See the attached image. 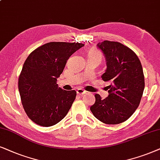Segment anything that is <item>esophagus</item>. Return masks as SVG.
<instances>
[{
  "mask_svg": "<svg viewBox=\"0 0 160 160\" xmlns=\"http://www.w3.org/2000/svg\"><path fill=\"white\" fill-rule=\"evenodd\" d=\"M77 93H78V94L81 95V94H83V93H86V91L82 88H78V90H77Z\"/></svg>",
  "mask_w": 160,
  "mask_h": 160,
  "instance_id": "obj_1",
  "label": "esophagus"
}]
</instances>
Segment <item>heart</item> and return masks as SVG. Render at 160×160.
Here are the masks:
<instances>
[{
	"label": "heart",
	"mask_w": 160,
	"mask_h": 160,
	"mask_svg": "<svg viewBox=\"0 0 160 160\" xmlns=\"http://www.w3.org/2000/svg\"><path fill=\"white\" fill-rule=\"evenodd\" d=\"M102 53L99 50H97V49H91L88 52V57H98L100 59H102Z\"/></svg>",
	"instance_id": "1"
}]
</instances>
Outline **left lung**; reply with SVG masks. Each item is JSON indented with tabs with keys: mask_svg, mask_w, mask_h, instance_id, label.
Listing matches in <instances>:
<instances>
[{
	"mask_svg": "<svg viewBox=\"0 0 160 160\" xmlns=\"http://www.w3.org/2000/svg\"><path fill=\"white\" fill-rule=\"evenodd\" d=\"M97 46L107 61L102 78L111 85L108 86L109 95L105 99L96 93L90 109L102 122L118 124L127 121L140 105L145 87L142 67L135 52L120 42L105 40Z\"/></svg>",
	"mask_w": 160,
	"mask_h": 160,
	"instance_id": "1",
	"label": "left lung"
}]
</instances>
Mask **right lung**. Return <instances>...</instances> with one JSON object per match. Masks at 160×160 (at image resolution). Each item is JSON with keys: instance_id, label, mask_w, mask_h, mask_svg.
<instances>
[{"instance_id": "1", "label": "right lung", "mask_w": 160, "mask_h": 160, "mask_svg": "<svg viewBox=\"0 0 160 160\" xmlns=\"http://www.w3.org/2000/svg\"><path fill=\"white\" fill-rule=\"evenodd\" d=\"M83 46L78 42H48L28 56L19 76L18 88L25 112L37 124L53 126L67 116L77 92L58 88L57 78L69 57Z\"/></svg>"}]
</instances>
